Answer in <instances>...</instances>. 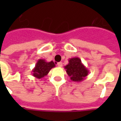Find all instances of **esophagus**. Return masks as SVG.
I'll return each instance as SVG.
<instances>
[{"label":"esophagus","mask_w":121,"mask_h":121,"mask_svg":"<svg viewBox=\"0 0 121 121\" xmlns=\"http://www.w3.org/2000/svg\"><path fill=\"white\" fill-rule=\"evenodd\" d=\"M57 65H58V67H62V65H63V63H62V62H58Z\"/></svg>","instance_id":"obj_1"}]
</instances>
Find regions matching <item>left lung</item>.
Wrapping results in <instances>:
<instances>
[{"mask_svg": "<svg viewBox=\"0 0 121 121\" xmlns=\"http://www.w3.org/2000/svg\"><path fill=\"white\" fill-rule=\"evenodd\" d=\"M67 74L72 81L80 82L86 78L89 74V70L82 63L78 57L69 60V63L64 67Z\"/></svg>", "mask_w": 121, "mask_h": 121, "instance_id": "obj_1", "label": "left lung"}]
</instances>
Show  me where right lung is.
Masks as SVG:
<instances>
[{
    "instance_id": "add662e5",
    "label": "right lung",
    "mask_w": 121,
    "mask_h": 121,
    "mask_svg": "<svg viewBox=\"0 0 121 121\" xmlns=\"http://www.w3.org/2000/svg\"><path fill=\"white\" fill-rule=\"evenodd\" d=\"M55 63L51 61L47 62L45 60L39 59L37 60L35 67L32 71V76L37 79H41L44 76H47L51 69L55 67Z\"/></svg>"
}]
</instances>
